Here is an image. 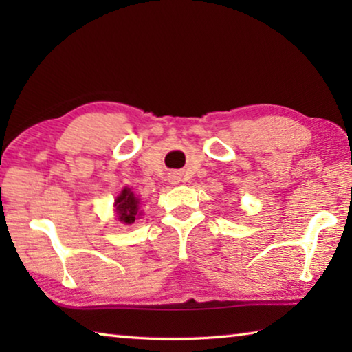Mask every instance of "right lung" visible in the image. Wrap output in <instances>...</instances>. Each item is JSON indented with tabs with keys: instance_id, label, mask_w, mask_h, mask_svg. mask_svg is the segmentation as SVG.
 I'll return each mask as SVG.
<instances>
[{
	"instance_id": "add662e5",
	"label": "right lung",
	"mask_w": 352,
	"mask_h": 352,
	"mask_svg": "<svg viewBox=\"0 0 352 352\" xmlns=\"http://www.w3.org/2000/svg\"><path fill=\"white\" fill-rule=\"evenodd\" d=\"M115 212L119 222L122 223H133L136 217L141 216L140 211V200L136 195L130 190L129 188H126L121 192V195L116 199L115 201Z\"/></svg>"
}]
</instances>
